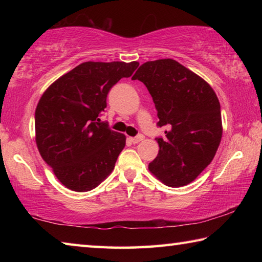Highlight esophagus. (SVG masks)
I'll list each match as a JSON object with an SVG mask.
<instances>
[{"label":"esophagus","instance_id":"34e87169","mask_svg":"<svg viewBox=\"0 0 262 262\" xmlns=\"http://www.w3.org/2000/svg\"><path fill=\"white\" fill-rule=\"evenodd\" d=\"M143 139H144V136L142 134H139L134 137H130V141L133 142V143H139V142H141Z\"/></svg>","mask_w":262,"mask_h":262}]
</instances>
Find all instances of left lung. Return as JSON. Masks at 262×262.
<instances>
[{
	"label": "left lung",
	"mask_w": 262,
	"mask_h": 262,
	"mask_svg": "<svg viewBox=\"0 0 262 262\" xmlns=\"http://www.w3.org/2000/svg\"><path fill=\"white\" fill-rule=\"evenodd\" d=\"M133 79L147 86L157 110V157L149 170L171 187L185 186L209 165L222 139L219 98L196 74L172 59L145 62Z\"/></svg>",
	"instance_id": "1"
}]
</instances>
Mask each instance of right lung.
<instances>
[{
	"mask_svg": "<svg viewBox=\"0 0 262 262\" xmlns=\"http://www.w3.org/2000/svg\"><path fill=\"white\" fill-rule=\"evenodd\" d=\"M139 62H84L52 84L35 108V141L66 187L96 188L113 171L126 136L100 121L111 89Z\"/></svg>",
	"mask_w": 262,
	"mask_h": 262,
	"instance_id": "add662e5",
	"label": "right lung"
}]
</instances>
